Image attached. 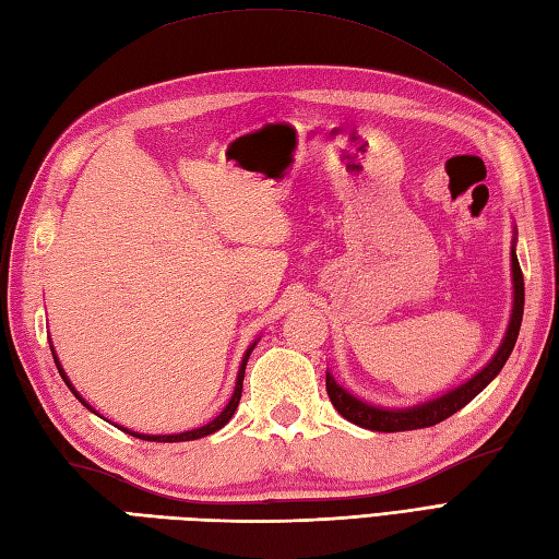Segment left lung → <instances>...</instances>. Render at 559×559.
<instances>
[{
  "label": "left lung",
  "instance_id": "obj_1",
  "mask_svg": "<svg viewBox=\"0 0 559 559\" xmlns=\"http://www.w3.org/2000/svg\"><path fill=\"white\" fill-rule=\"evenodd\" d=\"M512 278H514V307H512V317H509V326H507V334L502 338V346L497 348L495 358L485 365L476 377H471L466 384L451 389L449 394L432 399L427 403H420V406H413V408H379V406H372V403L360 401L358 396H353L350 391H346L336 382L334 374L326 372V391H329L331 403H334V408L346 420L365 427V430H374V432L420 430V427H430V425L442 423L449 418V415L461 411L468 401L476 399L497 374H500V370L504 367L509 355H512L514 343L519 338L521 317H524V273H521L514 245H512Z\"/></svg>",
  "mask_w": 559,
  "mask_h": 559
}]
</instances>
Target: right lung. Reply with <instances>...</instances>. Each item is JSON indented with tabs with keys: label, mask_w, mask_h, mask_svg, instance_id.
Here are the masks:
<instances>
[{
	"label": "right lung",
	"mask_w": 559,
	"mask_h": 559,
	"mask_svg": "<svg viewBox=\"0 0 559 559\" xmlns=\"http://www.w3.org/2000/svg\"><path fill=\"white\" fill-rule=\"evenodd\" d=\"M254 346H257V341L252 343V346L247 348V353H245V358H242V365H240V372H237V382H235V391H233V396H230V401H228V406H225L223 411H221V415H216V418H213L211 423H206V425H201V427H197V430H187V432H180V435H141V432H132V430H122L124 432H129L132 437H139V439H146V442H189V439H199V437H206V435H213L216 430H221L223 425H228V420L233 418V413L237 411V403H240V396H242V379H245V367H247V360H249V353L254 350ZM52 355H55V350H52ZM55 362H57V370H59V374H62V379L67 382V386L74 391V396L83 403V406L86 408H91L86 401H83L79 394H76V389L69 384V379H67V374H64V370L62 367H59V360H57V355H55ZM93 411V408H91ZM96 413V411H93Z\"/></svg>",
	"instance_id": "obj_1"
}]
</instances>
